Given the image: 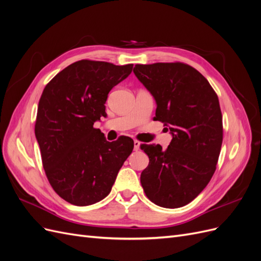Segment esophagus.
<instances>
[{"mask_svg":"<svg viewBox=\"0 0 261 261\" xmlns=\"http://www.w3.org/2000/svg\"><path fill=\"white\" fill-rule=\"evenodd\" d=\"M139 148H140V143L138 140H134V150H135V151H137V150H139Z\"/></svg>","mask_w":261,"mask_h":261,"instance_id":"esophagus-1","label":"esophagus"}]
</instances>
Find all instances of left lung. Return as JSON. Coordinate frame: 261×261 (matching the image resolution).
Instances as JSON below:
<instances>
[{"instance_id":"8db88e82","label":"left lung","mask_w":261,"mask_h":261,"mask_svg":"<svg viewBox=\"0 0 261 261\" xmlns=\"http://www.w3.org/2000/svg\"><path fill=\"white\" fill-rule=\"evenodd\" d=\"M134 74L155 100V120L168 126L167 149L141 145L149 156L140 183L148 198L163 208L189 203L208 185L223 138L217 93L198 70L183 63L134 67Z\"/></svg>"}]
</instances>
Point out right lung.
I'll list each match as a JSON object with an SVG mask.
<instances>
[{
    "instance_id": "right-lung-1",
    "label": "right lung",
    "mask_w": 261,
    "mask_h": 261,
    "mask_svg": "<svg viewBox=\"0 0 261 261\" xmlns=\"http://www.w3.org/2000/svg\"><path fill=\"white\" fill-rule=\"evenodd\" d=\"M133 64L82 60L68 65L45 86L35 126L43 169L52 188L75 206H90L110 194L134 140L110 141L93 124L106 116L114 86Z\"/></svg>"
}]
</instances>
